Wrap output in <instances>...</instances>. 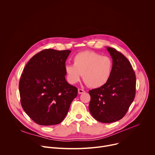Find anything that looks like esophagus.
<instances>
[{
    "label": "esophagus",
    "mask_w": 155,
    "mask_h": 155,
    "mask_svg": "<svg viewBox=\"0 0 155 155\" xmlns=\"http://www.w3.org/2000/svg\"><path fill=\"white\" fill-rule=\"evenodd\" d=\"M78 94H83V93H85V91L79 88V89H78Z\"/></svg>",
    "instance_id": "1"
}]
</instances>
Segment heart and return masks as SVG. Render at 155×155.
I'll return each mask as SVG.
<instances>
[{"label": "heart", "mask_w": 155, "mask_h": 155, "mask_svg": "<svg viewBox=\"0 0 155 155\" xmlns=\"http://www.w3.org/2000/svg\"><path fill=\"white\" fill-rule=\"evenodd\" d=\"M74 64H66L64 70L70 84L77 83L83 75V81L93 88L105 85L111 77L114 63L109 56L85 51L77 54L73 58Z\"/></svg>", "instance_id": "1"}]
</instances>
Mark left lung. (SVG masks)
<instances>
[{"instance_id": "1", "label": "left lung", "mask_w": 155, "mask_h": 155, "mask_svg": "<svg viewBox=\"0 0 155 155\" xmlns=\"http://www.w3.org/2000/svg\"><path fill=\"white\" fill-rule=\"evenodd\" d=\"M113 59L112 74L103 86L89 91V110L98 121L115 122L123 118L136 95V77L128 59L113 48L107 47Z\"/></svg>"}]
</instances>
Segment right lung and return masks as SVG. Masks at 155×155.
<instances>
[{
	"mask_svg": "<svg viewBox=\"0 0 155 155\" xmlns=\"http://www.w3.org/2000/svg\"><path fill=\"white\" fill-rule=\"evenodd\" d=\"M71 52L43 50L29 61L23 70L19 83L21 104L38 124L61 123L77 96V88L65 78V63Z\"/></svg>",
	"mask_w": 155,
	"mask_h": 155,
	"instance_id": "1",
	"label": "right lung"
}]
</instances>
